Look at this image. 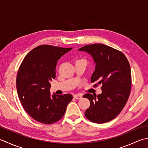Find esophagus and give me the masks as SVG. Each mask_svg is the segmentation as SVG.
<instances>
[{"label": "esophagus", "instance_id": "esophagus-1", "mask_svg": "<svg viewBox=\"0 0 148 148\" xmlns=\"http://www.w3.org/2000/svg\"><path fill=\"white\" fill-rule=\"evenodd\" d=\"M74 98L77 99H80L82 98V95L81 94H77V95H73Z\"/></svg>", "mask_w": 148, "mask_h": 148}]
</instances>
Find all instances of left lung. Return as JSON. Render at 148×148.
<instances>
[{"label": "left lung", "instance_id": "obj_1", "mask_svg": "<svg viewBox=\"0 0 148 148\" xmlns=\"http://www.w3.org/2000/svg\"><path fill=\"white\" fill-rule=\"evenodd\" d=\"M89 53L96 64L91 82L102 84L101 94L84 95L90 101L85 112L89 121L95 123L110 121L121 112L131 91L130 66L126 56L120 51L103 44L86 45L78 49Z\"/></svg>", "mask_w": 148, "mask_h": 148}]
</instances>
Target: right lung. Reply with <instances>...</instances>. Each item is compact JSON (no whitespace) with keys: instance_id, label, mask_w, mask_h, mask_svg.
Segmentation results:
<instances>
[{"instance_id":"1","label":"right lung","mask_w":148,"mask_h":148,"mask_svg":"<svg viewBox=\"0 0 148 148\" xmlns=\"http://www.w3.org/2000/svg\"><path fill=\"white\" fill-rule=\"evenodd\" d=\"M72 48L43 45L34 48L23 59L16 77L18 98L30 116L43 124H52L64 116L70 94L51 96L50 82L56 78L57 61Z\"/></svg>"}]
</instances>
